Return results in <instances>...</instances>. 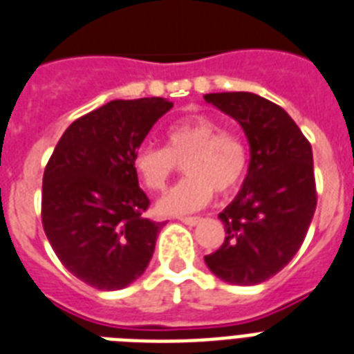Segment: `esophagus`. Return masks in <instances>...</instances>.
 Masks as SVG:
<instances>
[{"mask_svg": "<svg viewBox=\"0 0 354 354\" xmlns=\"http://www.w3.org/2000/svg\"><path fill=\"white\" fill-rule=\"evenodd\" d=\"M180 221H182L183 224H187V226H196L202 218H200V216H180Z\"/></svg>", "mask_w": 354, "mask_h": 354, "instance_id": "34e87169", "label": "esophagus"}]
</instances>
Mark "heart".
Returning a JSON list of instances; mask_svg holds the SVG:
<instances>
[{"instance_id":"1","label":"heart","mask_w":354,"mask_h":354,"mask_svg":"<svg viewBox=\"0 0 354 354\" xmlns=\"http://www.w3.org/2000/svg\"><path fill=\"white\" fill-rule=\"evenodd\" d=\"M167 147L143 143L133 154V169L150 191H163L180 165L187 176L158 202L163 215H182L204 207L215 191L233 193L246 178L250 149L242 136L224 130L216 119L194 113L165 130Z\"/></svg>"}]
</instances>
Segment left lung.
Masks as SVG:
<instances>
[{
    "label": "left lung",
    "instance_id": "1",
    "mask_svg": "<svg viewBox=\"0 0 354 354\" xmlns=\"http://www.w3.org/2000/svg\"><path fill=\"white\" fill-rule=\"evenodd\" d=\"M204 99L241 122L252 160L241 193L218 218L226 239L205 264L233 285H259L283 270L301 248L318 193L313 149L275 102L248 91L207 93Z\"/></svg>",
    "mask_w": 354,
    "mask_h": 354
}]
</instances>
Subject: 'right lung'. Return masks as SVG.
<instances>
[{"label": "right lung", "mask_w": 354, "mask_h": 354, "mask_svg": "<svg viewBox=\"0 0 354 354\" xmlns=\"http://www.w3.org/2000/svg\"><path fill=\"white\" fill-rule=\"evenodd\" d=\"M171 101H110L68 127L44 171L41 226L66 268L99 290H119L149 266L163 222L145 216L133 154Z\"/></svg>", "instance_id": "right-lung-1"}]
</instances>
